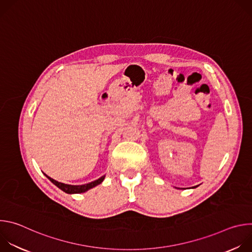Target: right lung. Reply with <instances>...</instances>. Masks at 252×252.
Returning a JSON list of instances; mask_svg holds the SVG:
<instances>
[{
    "label": "right lung",
    "instance_id": "1",
    "mask_svg": "<svg viewBox=\"0 0 252 252\" xmlns=\"http://www.w3.org/2000/svg\"><path fill=\"white\" fill-rule=\"evenodd\" d=\"M45 175L50 179V181H51V182H52V183H53L57 188H59V189H62L63 192L68 193V194L83 193V192H86V191H88L89 189H93V188H94V187H96V186L100 185V184L103 182L104 176H105V175H103V176L99 177L98 179H96V181L92 182V183L87 184V185H82V186H71V185H65V184H63V183H59V182L55 181V179H53L52 177L48 176L47 174H45Z\"/></svg>",
    "mask_w": 252,
    "mask_h": 252
}]
</instances>
